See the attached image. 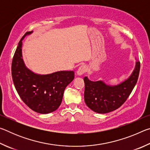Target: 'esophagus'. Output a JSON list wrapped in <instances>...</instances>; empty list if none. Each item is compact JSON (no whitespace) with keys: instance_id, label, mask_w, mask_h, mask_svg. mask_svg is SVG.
<instances>
[{"instance_id":"esophagus-1","label":"esophagus","mask_w":150,"mask_h":150,"mask_svg":"<svg viewBox=\"0 0 150 150\" xmlns=\"http://www.w3.org/2000/svg\"><path fill=\"white\" fill-rule=\"evenodd\" d=\"M86 71H87V69H86V67L85 65H81L77 71V75L78 76H81L83 75L84 73L86 72Z\"/></svg>"}]
</instances>
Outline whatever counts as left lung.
Masks as SVG:
<instances>
[{
	"label": "left lung",
	"instance_id": "left-lung-1",
	"mask_svg": "<svg viewBox=\"0 0 150 150\" xmlns=\"http://www.w3.org/2000/svg\"><path fill=\"white\" fill-rule=\"evenodd\" d=\"M140 63L136 62L132 73L126 80L116 85H108L103 81H92L85 77L84 98L86 105L100 114L110 112L123 105L138 81Z\"/></svg>",
	"mask_w": 150,
	"mask_h": 150
}]
</instances>
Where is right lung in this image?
I'll use <instances>...</instances> for the list:
<instances>
[{
	"mask_svg": "<svg viewBox=\"0 0 150 150\" xmlns=\"http://www.w3.org/2000/svg\"><path fill=\"white\" fill-rule=\"evenodd\" d=\"M32 33L24 34L14 53L12 80L21 99L30 108L40 114H48L59 108L65 88L74 79L75 73L73 71H61L40 75L28 69L22 58V40Z\"/></svg>",
	"mask_w": 150,
	"mask_h": 150,
	"instance_id": "obj_1",
	"label": "right lung"
}]
</instances>
